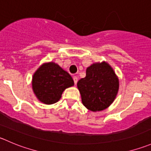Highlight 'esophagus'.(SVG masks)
<instances>
[{"instance_id":"esophagus-1","label":"esophagus","mask_w":151,"mask_h":151,"mask_svg":"<svg viewBox=\"0 0 151 151\" xmlns=\"http://www.w3.org/2000/svg\"><path fill=\"white\" fill-rule=\"evenodd\" d=\"M73 80H74V84H77V81H78V78H77V77H76V76H74V77H73Z\"/></svg>"}]
</instances>
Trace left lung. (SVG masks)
Instances as JSON below:
<instances>
[{"instance_id": "left-lung-1", "label": "left lung", "mask_w": 151, "mask_h": 151, "mask_svg": "<svg viewBox=\"0 0 151 151\" xmlns=\"http://www.w3.org/2000/svg\"><path fill=\"white\" fill-rule=\"evenodd\" d=\"M83 104L88 110L99 111L108 108L116 98L119 80L105 62L87 68L86 76L77 83Z\"/></svg>"}]
</instances>
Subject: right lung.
Listing matches in <instances>:
<instances>
[{"mask_svg": "<svg viewBox=\"0 0 151 151\" xmlns=\"http://www.w3.org/2000/svg\"><path fill=\"white\" fill-rule=\"evenodd\" d=\"M74 84L71 75L52 62L42 65L32 77L34 93L40 102L47 105L59 101L63 91Z\"/></svg>", "mask_w": 151, "mask_h": 151, "instance_id": "obj_1", "label": "right lung"}]
</instances>
